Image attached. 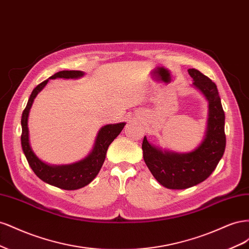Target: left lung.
Here are the masks:
<instances>
[{
    "instance_id": "obj_1",
    "label": "left lung",
    "mask_w": 249,
    "mask_h": 249,
    "mask_svg": "<svg viewBox=\"0 0 249 249\" xmlns=\"http://www.w3.org/2000/svg\"><path fill=\"white\" fill-rule=\"evenodd\" d=\"M188 72L193 85L209 102V119L206 137L201 144L189 154L162 152L150 145L144 136L142 142L143 159L154 178L168 189H186L208 178L219 163L225 149L224 111L217 86L199 71Z\"/></svg>"
}]
</instances>
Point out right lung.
Wrapping results in <instances>:
<instances>
[{
    "label": "right lung",
    "mask_w": 249,
    "mask_h": 249,
    "mask_svg": "<svg viewBox=\"0 0 249 249\" xmlns=\"http://www.w3.org/2000/svg\"><path fill=\"white\" fill-rule=\"evenodd\" d=\"M84 72L80 71H62L55 73L49 79L64 78V79H76L82 77ZM49 79L41 82L37 85L30 95L29 101L21 115V147L27 158V161L35 175L43 182L52 186L61 188L64 190H76L88 185L100 172L105 158H106L107 149L119 133L123 131L124 123L116 124H107L103 126L94 143L92 152L87 158L78 163L71 165H62V166H50V165L41 162L35 156L29 143V130H28V116L29 111L31 109L33 101L38 94L40 90L47 85Z\"/></svg>",
    "instance_id": "1"
}]
</instances>
